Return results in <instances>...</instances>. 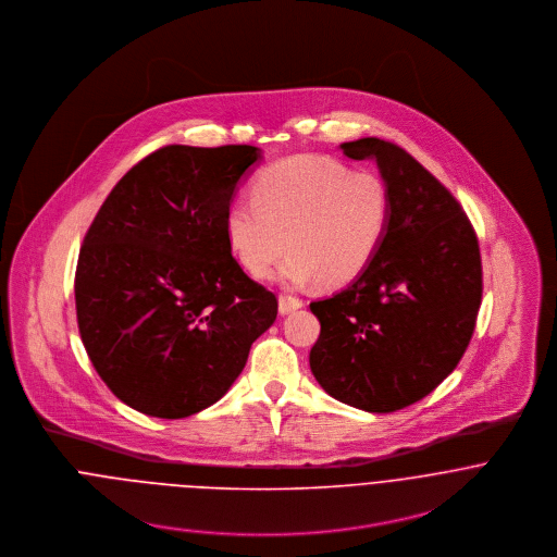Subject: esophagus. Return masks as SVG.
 Masks as SVG:
<instances>
[{"instance_id":"esophagus-1","label":"esophagus","mask_w":557,"mask_h":557,"mask_svg":"<svg viewBox=\"0 0 557 557\" xmlns=\"http://www.w3.org/2000/svg\"><path fill=\"white\" fill-rule=\"evenodd\" d=\"M298 309H302V300H300V298H294V296H289V294H281V296H278V313H281V315L296 313Z\"/></svg>"}]
</instances>
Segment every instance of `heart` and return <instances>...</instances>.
<instances>
[{
	"label": "heart",
	"mask_w": 557,
	"mask_h": 557,
	"mask_svg": "<svg viewBox=\"0 0 557 557\" xmlns=\"http://www.w3.org/2000/svg\"><path fill=\"white\" fill-rule=\"evenodd\" d=\"M388 221L391 195L382 177L300 154L268 166L252 197H236L225 227L248 274H265L287 246L292 252L276 272L283 283L341 287L371 263Z\"/></svg>",
	"instance_id": "heart-1"
}]
</instances>
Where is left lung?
<instances>
[{"label": "left lung", "instance_id": "obj_1", "mask_svg": "<svg viewBox=\"0 0 557 557\" xmlns=\"http://www.w3.org/2000/svg\"><path fill=\"white\" fill-rule=\"evenodd\" d=\"M341 150L377 164L391 221L364 272L311 302L321 332L309 362L330 397L388 413L433 393L463 358L482 298L480 248L459 201L403 148L364 137Z\"/></svg>", "mask_w": 557, "mask_h": 557}]
</instances>
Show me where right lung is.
<instances>
[{"label":"right lung","mask_w":557,"mask_h":557,"mask_svg":"<svg viewBox=\"0 0 557 557\" xmlns=\"http://www.w3.org/2000/svg\"><path fill=\"white\" fill-rule=\"evenodd\" d=\"M252 146H166L109 193L81 246V341L109 391L154 418L225 397L278 302L232 257L225 216Z\"/></svg>","instance_id":"right-lung-1"}]
</instances>
